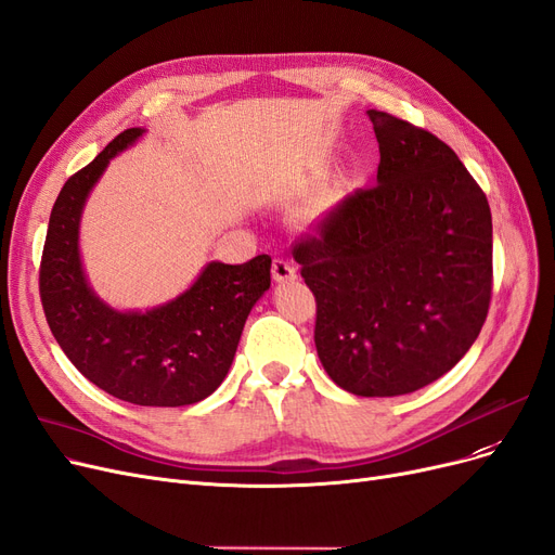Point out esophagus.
Masks as SVG:
<instances>
[{
  "instance_id": "esophagus-1",
  "label": "esophagus",
  "mask_w": 555,
  "mask_h": 555,
  "mask_svg": "<svg viewBox=\"0 0 555 555\" xmlns=\"http://www.w3.org/2000/svg\"><path fill=\"white\" fill-rule=\"evenodd\" d=\"M272 279L276 283H291V281H295L297 279L295 264L291 260H285V258H274V262H272Z\"/></svg>"
}]
</instances>
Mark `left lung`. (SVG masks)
<instances>
[{"instance_id": "obj_1", "label": "left lung", "mask_w": 555, "mask_h": 555, "mask_svg": "<svg viewBox=\"0 0 555 555\" xmlns=\"http://www.w3.org/2000/svg\"><path fill=\"white\" fill-rule=\"evenodd\" d=\"M378 184L338 205L295 244L315 295V350L357 397H399L438 380L485 325L493 279L487 195L450 145L366 111Z\"/></svg>"}]
</instances>
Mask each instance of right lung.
Masks as SVG:
<instances>
[{
	"label": "right lung",
	"mask_w": 555,
	"mask_h": 555,
	"mask_svg": "<svg viewBox=\"0 0 555 555\" xmlns=\"http://www.w3.org/2000/svg\"><path fill=\"white\" fill-rule=\"evenodd\" d=\"M142 135L140 127L119 133L60 191L41 258V301L52 336L89 383L135 405H191L228 375L246 318L270 291L272 258L211 260L184 293L147 311L105 304L85 274L80 219L111 160Z\"/></svg>",
	"instance_id": "obj_1"
}]
</instances>
